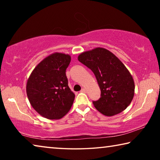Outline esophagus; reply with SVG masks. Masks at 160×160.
<instances>
[{
  "mask_svg": "<svg viewBox=\"0 0 160 160\" xmlns=\"http://www.w3.org/2000/svg\"><path fill=\"white\" fill-rule=\"evenodd\" d=\"M80 92H86V90L85 88H82V90H80Z\"/></svg>",
  "mask_w": 160,
  "mask_h": 160,
  "instance_id": "34e87169",
  "label": "esophagus"
}]
</instances>
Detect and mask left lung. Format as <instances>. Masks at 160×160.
Masks as SVG:
<instances>
[{
	"label": "left lung",
	"instance_id": "8db88e82",
	"mask_svg": "<svg viewBox=\"0 0 160 160\" xmlns=\"http://www.w3.org/2000/svg\"><path fill=\"white\" fill-rule=\"evenodd\" d=\"M78 61L89 68L97 78L101 95L92 102L100 113L112 116L128 107L134 96V81L114 54L106 48H96L81 53Z\"/></svg>",
	"mask_w": 160,
	"mask_h": 160
}]
</instances>
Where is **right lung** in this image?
Masks as SVG:
<instances>
[{
	"instance_id": "add662e5",
	"label": "right lung",
	"mask_w": 160,
	"mask_h": 160,
	"mask_svg": "<svg viewBox=\"0 0 160 160\" xmlns=\"http://www.w3.org/2000/svg\"><path fill=\"white\" fill-rule=\"evenodd\" d=\"M70 60L67 54H51L37 65L28 80L29 101L45 118H61L73 104L75 94L69 88L66 74Z\"/></svg>"
}]
</instances>
